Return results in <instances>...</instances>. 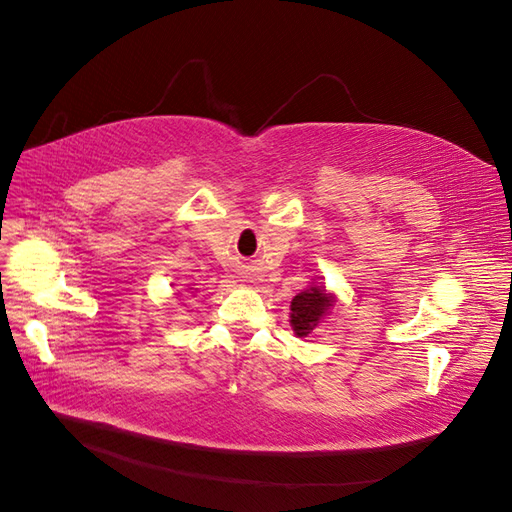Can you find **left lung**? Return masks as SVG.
<instances>
[{"mask_svg":"<svg viewBox=\"0 0 512 512\" xmlns=\"http://www.w3.org/2000/svg\"><path fill=\"white\" fill-rule=\"evenodd\" d=\"M333 305L335 297L324 286L312 284L307 290L299 292L290 303L292 331L297 333V337H307L318 327V322H322V318L331 312Z\"/></svg>","mask_w":512,"mask_h":512,"instance_id":"1","label":"left lung"}]
</instances>
